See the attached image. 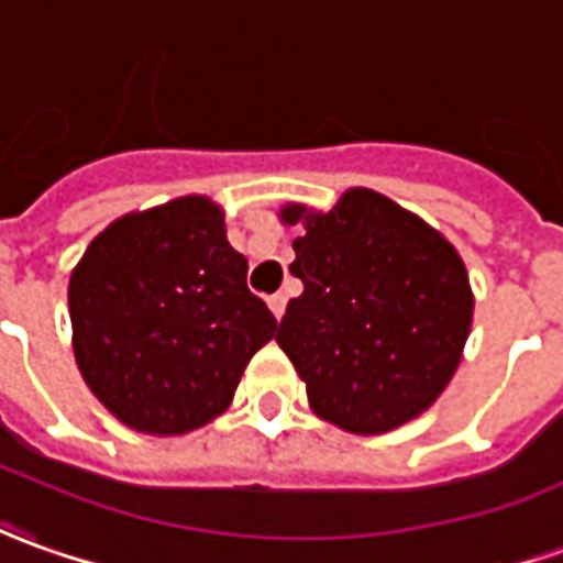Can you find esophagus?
Instances as JSON below:
<instances>
[{
	"mask_svg": "<svg viewBox=\"0 0 563 563\" xmlns=\"http://www.w3.org/2000/svg\"><path fill=\"white\" fill-rule=\"evenodd\" d=\"M267 308L274 311V317L280 320L283 311H286V296L283 292H274V296H267Z\"/></svg>",
	"mask_w": 563,
	"mask_h": 563,
	"instance_id": "esophagus-1",
	"label": "esophagus"
}]
</instances>
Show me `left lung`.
<instances>
[{
	"label": "left lung",
	"instance_id": "1",
	"mask_svg": "<svg viewBox=\"0 0 563 563\" xmlns=\"http://www.w3.org/2000/svg\"><path fill=\"white\" fill-rule=\"evenodd\" d=\"M301 224L289 271L305 292L286 305L277 342L313 412L354 434H382L428 410L453 378L474 298L456 250L376 190H347Z\"/></svg>",
	"mask_w": 563,
	"mask_h": 563
}]
</instances>
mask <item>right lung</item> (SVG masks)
Here are the masks:
<instances>
[{
    "label": "right lung",
    "instance_id": "right-lung-1",
    "mask_svg": "<svg viewBox=\"0 0 563 563\" xmlns=\"http://www.w3.org/2000/svg\"><path fill=\"white\" fill-rule=\"evenodd\" d=\"M202 197L113 221L70 277L73 351L95 397L147 434H185L228 410L277 320Z\"/></svg>",
    "mask_w": 563,
    "mask_h": 563
}]
</instances>
